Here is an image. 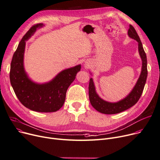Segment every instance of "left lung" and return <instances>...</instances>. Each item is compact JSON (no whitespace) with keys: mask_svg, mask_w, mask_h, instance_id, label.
Listing matches in <instances>:
<instances>
[{"mask_svg":"<svg viewBox=\"0 0 160 160\" xmlns=\"http://www.w3.org/2000/svg\"><path fill=\"white\" fill-rule=\"evenodd\" d=\"M128 35L130 38L137 40L138 42V51L142 60L141 74L136 85L134 86V88L129 95H128L125 99L115 103L106 102L98 96L95 92L93 80L91 78L90 79L88 86L90 101L92 106L97 111L99 112L100 113L104 114H116L124 112L136 104L142 94L147 77V56L143 50L139 36L138 35L136 30L131 24L129 25V29L128 30Z\"/></svg>","mask_w":160,"mask_h":160,"instance_id":"8db88e82","label":"left lung"}]
</instances>
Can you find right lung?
<instances>
[{"label": "right lung", "instance_id": "obj_1", "mask_svg": "<svg viewBox=\"0 0 160 160\" xmlns=\"http://www.w3.org/2000/svg\"><path fill=\"white\" fill-rule=\"evenodd\" d=\"M42 25L35 24L23 36L11 60L9 78L17 98L24 106L34 112H54L63 106L67 89L81 70V65L61 72L46 84H38L29 79L23 65L26 40Z\"/></svg>", "mask_w": 160, "mask_h": 160}]
</instances>
